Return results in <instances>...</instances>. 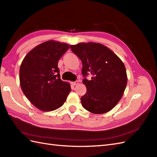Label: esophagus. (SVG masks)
<instances>
[{
	"instance_id": "esophagus-1",
	"label": "esophagus",
	"mask_w": 157,
	"mask_h": 157,
	"mask_svg": "<svg viewBox=\"0 0 157 157\" xmlns=\"http://www.w3.org/2000/svg\"><path fill=\"white\" fill-rule=\"evenodd\" d=\"M78 84V81H75V82H71V84L73 85V86H75V85H77Z\"/></svg>"
}]
</instances>
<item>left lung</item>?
<instances>
[{
	"label": "left lung",
	"mask_w": 157,
	"mask_h": 157,
	"mask_svg": "<svg viewBox=\"0 0 157 157\" xmlns=\"http://www.w3.org/2000/svg\"><path fill=\"white\" fill-rule=\"evenodd\" d=\"M70 48L82 63V82L86 87V93L81 97L82 106L97 114L110 111L127 86L124 63L108 48L97 43H80ZM89 74L92 75L90 81L86 78Z\"/></svg>",
	"instance_id": "1"
}]
</instances>
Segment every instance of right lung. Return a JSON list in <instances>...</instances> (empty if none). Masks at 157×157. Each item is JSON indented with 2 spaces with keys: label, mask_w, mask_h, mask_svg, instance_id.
Listing matches in <instances>:
<instances>
[{
  "label": "right lung",
  "mask_w": 157,
  "mask_h": 157,
  "mask_svg": "<svg viewBox=\"0 0 157 157\" xmlns=\"http://www.w3.org/2000/svg\"><path fill=\"white\" fill-rule=\"evenodd\" d=\"M67 44L48 41L27 54L21 64L20 82L24 95L38 109L50 112L59 108L71 90L61 80L58 62L69 50Z\"/></svg>",
  "instance_id": "add662e5"
}]
</instances>
